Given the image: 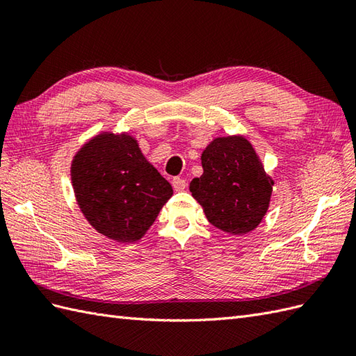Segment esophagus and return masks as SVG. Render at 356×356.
Listing matches in <instances>:
<instances>
[{
    "label": "esophagus",
    "instance_id": "34e87169",
    "mask_svg": "<svg viewBox=\"0 0 356 356\" xmlns=\"http://www.w3.org/2000/svg\"><path fill=\"white\" fill-rule=\"evenodd\" d=\"M172 188H175V191H177V193H180V191H184L186 188V180L180 177L172 179Z\"/></svg>",
    "mask_w": 356,
    "mask_h": 356
}]
</instances>
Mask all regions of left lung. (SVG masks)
<instances>
[{
  "mask_svg": "<svg viewBox=\"0 0 356 356\" xmlns=\"http://www.w3.org/2000/svg\"><path fill=\"white\" fill-rule=\"evenodd\" d=\"M202 167L189 191L207 221L232 236L256 230L268 212L273 180L252 144L242 135L216 136L202 153Z\"/></svg>",
  "mask_w": 356,
  "mask_h": 356,
  "instance_id": "8db88e82",
  "label": "left lung"
}]
</instances>
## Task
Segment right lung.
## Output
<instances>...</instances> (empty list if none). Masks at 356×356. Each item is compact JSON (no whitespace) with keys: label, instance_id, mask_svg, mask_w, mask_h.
Returning <instances> with one entry per match:
<instances>
[{"label":"right lung","instance_id":"1","mask_svg":"<svg viewBox=\"0 0 356 356\" xmlns=\"http://www.w3.org/2000/svg\"><path fill=\"white\" fill-rule=\"evenodd\" d=\"M70 179L88 224L120 243L140 241L172 195L129 132L91 136L72 159Z\"/></svg>","mask_w":356,"mask_h":356}]
</instances>
